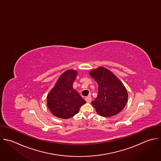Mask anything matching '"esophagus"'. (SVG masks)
Listing matches in <instances>:
<instances>
[{
	"instance_id": "obj_1",
	"label": "esophagus",
	"mask_w": 161,
	"mask_h": 161,
	"mask_svg": "<svg viewBox=\"0 0 161 161\" xmlns=\"http://www.w3.org/2000/svg\"><path fill=\"white\" fill-rule=\"evenodd\" d=\"M85 100H86V102L87 103H90L91 101H92V98H91V97H90V96L86 97L85 98Z\"/></svg>"
}]
</instances>
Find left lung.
I'll list each match as a JSON object with an SVG mask.
<instances>
[{
	"instance_id": "obj_1",
	"label": "left lung",
	"mask_w": 161,
	"mask_h": 161,
	"mask_svg": "<svg viewBox=\"0 0 161 161\" xmlns=\"http://www.w3.org/2000/svg\"><path fill=\"white\" fill-rule=\"evenodd\" d=\"M89 74L98 85L97 97L92 102L97 114L110 117L120 112L128 100L127 90L122 81L103 66L91 69Z\"/></svg>"
}]
</instances>
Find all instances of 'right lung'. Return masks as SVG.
<instances>
[{"instance_id":"right-lung-1","label":"right lung","mask_w":161,"mask_h":161,"mask_svg":"<svg viewBox=\"0 0 161 161\" xmlns=\"http://www.w3.org/2000/svg\"><path fill=\"white\" fill-rule=\"evenodd\" d=\"M78 75L76 70L68 69L58 78L47 96V105L55 117L68 119L79 112L80 108L86 103L73 84Z\"/></svg>"}]
</instances>
